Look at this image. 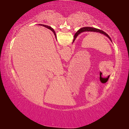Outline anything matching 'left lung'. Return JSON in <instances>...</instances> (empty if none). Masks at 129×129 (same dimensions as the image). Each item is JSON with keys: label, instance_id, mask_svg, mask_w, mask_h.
<instances>
[{"label": "left lung", "instance_id": "left-lung-1", "mask_svg": "<svg viewBox=\"0 0 129 129\" xmlns=\"http://www.w3.org/2000/svg\"><path fill=\"white\" fill-rule=\"evenodd\" d=\"M98 32V33H100L102 35H105V36H106L107 38H109V40H110L112 42V40H111V38H110V36H109L106 33V32L103 31V30L99 29H97V28H95L86 27H83V28H80V29L78 30L77 32H76V33L75 34V36H74V39H73L72 43H73L74 41H75L76 38L78 36V35H80L81 33H82V32Z\"/></svg>", "mask_w": 129, "mask_h": 129}]
</instances>
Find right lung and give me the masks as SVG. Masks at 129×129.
<instances>
[{"mask_svg": "<svg viewBox=\"0 0 129 129\" xmlns=\"http://www.w3.org/2000/svg\"><path fill=\"white\" fill-rule=\"evenodd\" d=\"M41 25H43V26H44V27H46V28H48L49 29H50L51 30H52V32H53V33L54 34V36H55V37L56 38V32H55V31H54V29H53V28H52V27H49V26H48V25H44V24H41Z\"/></svg>", "mask_w": 129, "mask_h": 129, "instance_id": "1", "label": "right lung"}]
</instances>
